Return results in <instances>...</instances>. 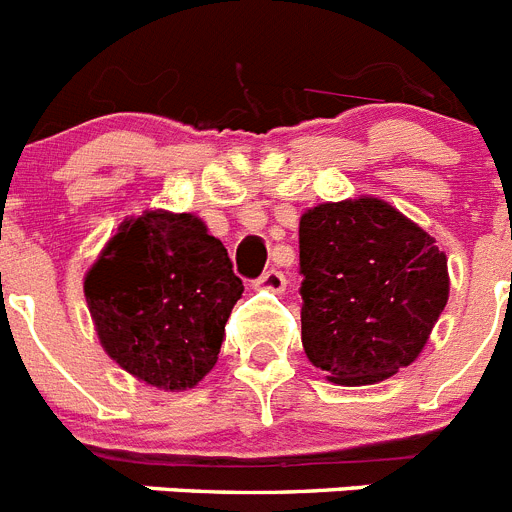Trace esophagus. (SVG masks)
<instances>
[{"label":"esophagus","mask_w":512,"mask_h":512,"mask_svg":"<svg viewBox=\"0 0 512 512\" xmlns=\"http://www.w3.org/2000/svg\"><path fill=\"white\" fill-rule=\"evenodd\" d=\"M256 287H259V290H269V292H285L287 279H285V274L277 272V269H269V272H264L259 279H256Z\"/></svg>","instance_id":"esophagus-1"}]
</instances>
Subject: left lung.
Instances as JSON below:
<instances>
[{"label":"left lung","instance_id":"1","mask_svg":"<svg viewBox=\"0 0 512 512\" xmlns=\"http://www.w3.org/2000/svg\"><path fill=\"white\" fill-rule=\"evenodd\" d=\"M303 347L342 386L412 365L448 303V259L391 204L360 196L300 217Z\"/></svg>","mask_w":512,"mask_h":512}]
</instances>
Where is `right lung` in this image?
<instances>
[{
	"label": "right lung",
	"instance_id": "right-lung-1",
	"mask_svg": "<svg viewBox=\"0 0 512 512\" xmlns=\"http://www.w3.org/2000/svg\"><path fill=\"white\" fill-rule=\"evenodd\" d=\"M240 295L227 248L207 225L163 209L121 222L85 277L108 357L165 391L194 388L214 368Z\"/></svg>",
	"mask_w": 512,
	"mask_h": 512
}]
</instances>
